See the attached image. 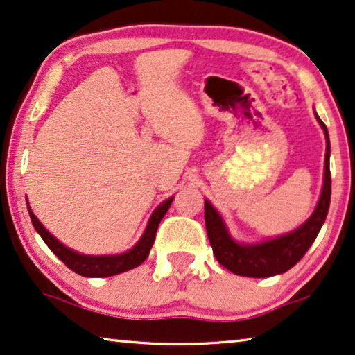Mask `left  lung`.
Wrapping results in <instances>:
<instances>
[{
    "label": "left lung",
    "mask_w": 355,
    "mask_h": 355,
    "mask_svg": "<svg viewBox=\"0 0 355 355\" xmlns=\"http://www.w3.org/2000/svg\"><path fill=\"white\" fill-rule=\"evenodd\" d=\"M315 118L322 125L324 139H327L323 187L313 213L297 230L260 242H250V244L239 242L231 236L225 220L216 208L205 198V226L213 254L226 270L232 271L234 275L249 276V278H268V276L283 275L302 259L305 252L317 239L318 232L327 220L329 200H331V174H329L331 148H329L327 125L323 124L317 113H315Z\"/></svg>",
    "instance_id": "8db88e82"
}]
</instances>
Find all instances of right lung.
Listing matches in <instances>:
<instances>
[{"label": "right lung", "instance_id": "right-lung-1", "mask_svg": "<svg viewBox=\"0 0 355 355\" xmlns=\"http://www.w3.org/2000/svg\"><path fill=\"white\" fill-rule=\"evenodd\" d=\"M173 198L174 197H169L168 200L159 203V205L155 208L152 216H150V220L147 223V227H145L144 234L140 236L137 244H135L132 249L124 252V254L114 255H85L80 254V252L69 249V247H66L62 242L58 241L56 237L38 221V218L33 215L32 208L28 205V200L27 210L28 215H31L32 225L35 227V231L40 234L42 239L45 241V244L50 247L53 254H55L67 268L76 271L77 275L85 276V278H106V276L124 273V271L132 270L140 263H144V260L148 257L150 249H152L155 242V236H157L159 221L163 220V216L166 215L169 207H171Z\"/></svg>", "mask_w": 355, "mask_h": 355}]
</instances>
